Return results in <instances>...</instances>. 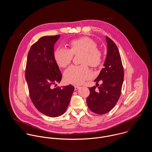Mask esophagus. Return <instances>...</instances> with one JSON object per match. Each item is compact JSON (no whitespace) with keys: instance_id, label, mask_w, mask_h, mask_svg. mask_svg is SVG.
Here are the masks:
<instances>
[{"instance_id":"esophagus-1","label":"esophagus","mask_w":152,"mask_h":152,"mask_svg":"<svg viewBox=\"0 0 152 152\" xmlns=\"http://www.w3.org/2000/svg\"><path fill=\"white\" fill-rule=\"evenodd\" d=\"M80 88V86H74V89H75V91H77V90L79 89Z\"/></svg>"}]
</instances>
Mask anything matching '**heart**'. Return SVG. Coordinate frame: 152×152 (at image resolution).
I'll use <instances>...</instances> for the list:
<instances>
[{"instance_id": "heart-1", "label": "heart", "mask_w": 152, "mask_h": 152, "mask_svg": "<svg viewBox=\"0 0 152 152\" xmlns=\"http://www.w3.org/2000/svg\"><path fill=\"white\" fill-rule=\"evenodd\" d=\"M69 50L57 48L54 52V58L57 65L65 68L73 58V54L83 53L80 66L72 65L67 68L64 73L66 83L79 85L92 76V72L87 64L92 68H98L102 64V54L97 48V44L91 38L83 36L71 40L68 43Z\"/></svg>"}]
</instances>
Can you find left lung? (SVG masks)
I'll return each instance as SVG.
<instances>
[{"label": "left lung", "mask_w": 152, "mask_h": 152, "mask_svg": "<svg viewBox=\"0 0 152 152\" xmlns=\"http://www.w3.org/2000/svg\"><path fill=\"white\" fill-rule=\"evenodd\" d=\"M107 42V54L104 67L95 80L102 84L96 89V86L89 88L90 94L87 99L89 109L99 115L109 112L117 103L121 94L124 82V71L121 57L115 43L106 36ZM97 85V84H96Z\"/></svg>", "instance_id": "left-lung-1"}]
</instances>
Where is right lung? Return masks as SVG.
I'll return each instance as SVG.
<instances>
[{"label": "right lung", "instance_id": "add662e5", "mask_svg": "<svg viewBox=\"0 0 152 152\" xmlns=\"http://www.w3.org/2000/svg\"><path fill=\"white\" fill-rule=\"evenodd\" d=\"M60 36H44L32 45L28 53L25 72L33 104L41 113L52 118L65 112L74 90L71 85L53 88L62 78L54 58V44Z\"/></svg>", "mask_w": 152, "mask_h": 152}]
</instances>
